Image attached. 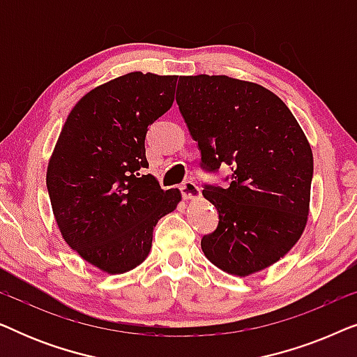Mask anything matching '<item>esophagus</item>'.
<instances>
[{
  "label": "esophagus",
  "mask_w": 357,
  "mask_h": 357,
  "mask_svg": "<svg viewBox=\"0 0 357 357\" xmlns=\"http://www.w3.org/2000/svg\"><path fill=\"white\" fill-rule=\"evenodd\" d=\"M180 190H182V197L185 199H198L202 197V190H199L198 185L192 182V180L185 182L182 187H180Z\"/></svg>",
  "instance_id": "1"
}]
</instances>
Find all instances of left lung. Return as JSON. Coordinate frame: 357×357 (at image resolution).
Returning <instances> with one entry per match:
<instances>
[{
  "label": "left lung",
  "instance_id": "obj_1",
  "mask_svg": "<svg viewBox=\"0 0 357 357\" xmlns=\"http://www.w3.org/2000/svg\"><path fill=\"white\" fill-rule=\"evenodd\" d=\"M177 104L202 151V165H229L227 188L204 185L218 229L204 257L245 278L286 255L309 218L314 155L287 105L266 87L229 76H180Z\"/></svg>",
  "mask_w": 357,
  "mask_h": 357
}]
</instances>
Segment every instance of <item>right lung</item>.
Instances as JSON below:
<instances>
[{
    "instance_id": "add662e5",
    "label": "right lung",
    "mask_w": 357,
    "mask_h": 357,
    "mask_svg": "<svg viewBox=\"0 0 357 357\" xmlns=\"http://www.w3.org/2000/svg\"><path fill=\"white\" fill-rule=\"evenodd\" d=\"M178 76L141 71L87 92L68 115L47 167L53 216L82 260L109 275L148 258L153 231L182 199L148 169V128L174 104Z\"/></svg>"
}]
</instances>
